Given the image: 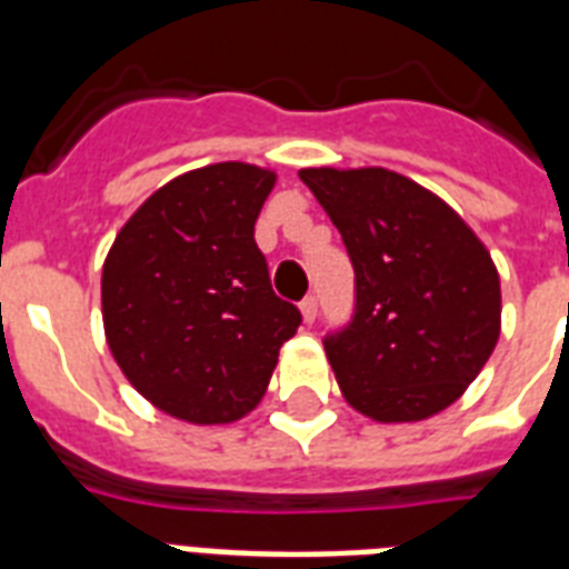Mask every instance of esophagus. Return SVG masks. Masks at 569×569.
I'll list each match as a JSON object with an SVG mask.
<instances>
[{"instance_id": "1", "label": "esophagus", "mask_w": 569, "mask_h": 569, "mask_svg": "<svg viewBox=\"0 0 569 569\" xmlns=\"http://www.w3.org/2000/svg\"><path fill=\"white\" fill-rule=\"evenodd\" d=\"M301 316L307 325H312V321H316V316H319V301H316V295H307V298H303Z\"/></svg>"}]
</instances>
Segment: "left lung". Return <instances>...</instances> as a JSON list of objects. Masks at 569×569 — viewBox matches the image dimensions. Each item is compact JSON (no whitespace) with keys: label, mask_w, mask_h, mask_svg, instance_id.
<instances>
[{"label":"left lung","mask_w":569,"mask_h":569,"mask_svg":"<svg viewBox=\"0 0 569 569\" xmlns=\"http://www.w3.org/2000/svg\"><path fill=\"white\" fill-rule=\"evenodd\" d=\"M346 241L355 316L325 337L342 396L378 422L440 413L485 369L502 325L499 274L451 206L387 168H303Z\"/></svg>","instance_id":"left-lung-1"}]
</instances>
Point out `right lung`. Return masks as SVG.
Wrapping results in <instances>:
<instances>
[{"label":"right lung","mask_w":569,"mask_h":569,"mask_svg":"<svg viewBox=\"0 0 569 569\" xmlns=\"http://www.w3.org/2000/svg\"><path fill=\"white\" fill-rule=\"evenodd\" d=\"M274 173L221 162L182 173L123 223L102 266V325L127 380L194 425L266 396L301 312L271 289L253 223Z\"/></svg>","instance_id":"add662e5"}]
</instances>
